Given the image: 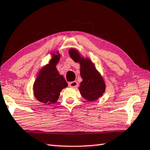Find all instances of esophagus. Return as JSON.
Returning a JSON list of instances; mask_svg holds the SVG:
<instances>
[{"label":"esophagus","mask_w":150,"mask_h":150,"mask_svg":"<svg viewBox=\"0 0 150 150\" xmlns=\"http://www.w3.org/2000/svg\"><path fill=\"white\" fill-rule=\"evenodd\" d=\"M68 85H69V86L71 88H76L78 86V84L76 81H73V82H70Z\"/></svg>","instance_id":"1"}]
</instances>
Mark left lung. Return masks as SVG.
I'll list each match as a JSON object with an SVG mask.
<instances>
[{"instance_id":"left-lung-1","label":"left lung","mask_w":150,"mask_h":150,"mask_svg":"<svg viewBox=\"0 0 150 150\" xmlns=\"http://www.w3.org/2000/svg\"><path fill=\"white\" fill-rule=\"evenodd\" d=\"M70 58L75 62L80 64V94L88 102H94L102 96L105 90V84L102 76L96 68L95 64L88 58H84L76 48H70Z\"/></svg>"}]
</instances>
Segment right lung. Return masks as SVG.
<instances>
[{
    "instance_id": "obj_1",
    "label": "right lung",
    "mask_w": 150,
    "mask_h": 150,
    "mask_svg": "<svg viewBox=\"0 0 150 150\" xmlns=\"http://www.w3.org/2000/svg\"><path fill=\"white\" fill-rule=\"evenodd\" d=\"M48 64L39 71L33 85L34 97L38 101L50 105L57 102L60 92L68 86L62 75L59 74L56 65L61 57L58 51L50 53Z\"/></svg>"
}]
</instances>
